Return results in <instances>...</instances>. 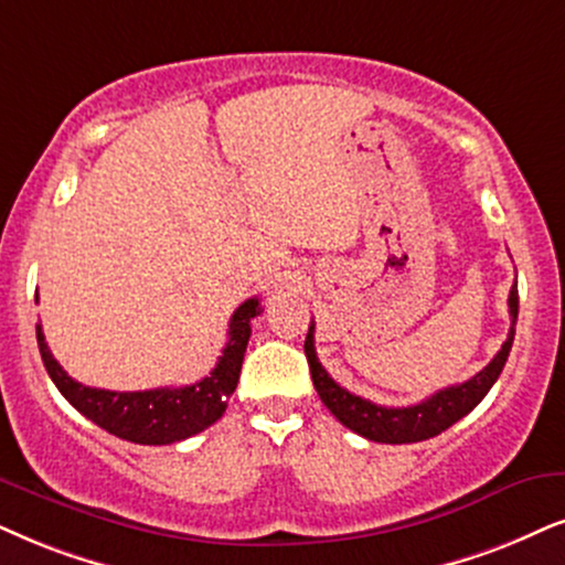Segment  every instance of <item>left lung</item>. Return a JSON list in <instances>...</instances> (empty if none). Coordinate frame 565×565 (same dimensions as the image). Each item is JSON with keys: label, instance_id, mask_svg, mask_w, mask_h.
Masks as SVG:
<instances>
[{"label": "left lung", "instance_id": "left-lung-1", "mask_svg": "<svg viewBox=\"0 0 565 565\" xmlns=\"http://www.w3.org/2000/svg\"><path fill=\"white\" fill-rule=\"evenodd\" d=\"M509 312H511V331L509 339L503 341L501 352L490 360L488 367H482L480 373L459 385H448V388L438 391L425 402L414 406H377L367 398L349 394L347 388H341L331 375L326 373V367L318 362L316 354V326H310L305 339V356L307 365H310L312 385H316L320 402H323L335 419L341 425L354 430L362 438L375 440V443H417L427 440L448 430L454 423H459L461 417H467L477 404L488 396L492 383L498 381V375L503 373L505 360H509L513 333H516V318H519V289L513 281L511 295H509Z\"/></svg>", "mask_w": 565, "mask_h": 565}]
</instances>
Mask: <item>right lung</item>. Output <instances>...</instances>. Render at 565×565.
Instances as JSON below:
<instances>
[{
  "instance_id": "add662e5",
  "label": "right lung",
  "mask_w": 565,
  "mask_h": 565,
  "mask_svg": "<svg viewBox=\"0 0 565 565\" xmlns=\"http://www.w3.org/2000/svg\"><path fill=\"white\" fill-rule=\"evenodd\" d=\"M255 316H260L258 297L247 299L234 310L230 320V341H226L211 375L192 385H182V388H90V385L77 383L64 373L46 344L41 323L35 326V339H39V352L49 377L60 388V394L90 423L104 427L106 433L117 435V438L140 443V446H169V443L203 433L226 412V402L239 383L242 360H245L249 333H253L249 323Z\"/></svg>"
}]
</instances>
